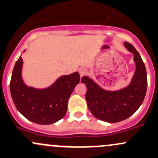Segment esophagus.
I'll list each match as a JSON object with an SVG mask.
<instances>
[{
    "instance_id": "obj_1",
    "label": "esophagus",
    "mask_w": 158,
    "mask_h": 158,
    "mask_svg": "<svg viewBox=\"0 0 158 158\" xmlns=\"http://www.w3.org/2000/svg\"><path fill=\"white\" fill-rule=\"evenodd\" d=\"M79 73L81 77H82V76H84L86 73H87V69H86L85 67H81V68H79Z\"/></svg>"
}]
</instances>
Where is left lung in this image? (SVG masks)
<instances>
[{"label":"left lung","instance_id":"left-lung-1","mask_svg":"<svg viewBox=\"0 0 158 158\" xmlns=\"http://www.w3.org/2000/svg\"><path fill=\"white\" fill-rule=\"evenodd\" d=\"M124 46L133 55L136 70L131 82L125 88L118 91H108L99 86L88 76H83L85 84V99L88 107L97 118L106 122L116 123L125 120L139 108L147 91V73L141 56L129 43Z\"/></svg>","mask_w":158,"mask_h":158}]
</instances>
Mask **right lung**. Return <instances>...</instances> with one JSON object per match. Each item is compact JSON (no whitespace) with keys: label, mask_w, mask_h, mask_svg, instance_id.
<instances>
[{"label":"right lung","mask_w":158,"mask_h":158,"mask_svg":"<svg viewBox=\"0 0 158 158\" xmlns=\"http://www.w3.org/2000/svg\"><path fill=\"white\" fill-rule=\"evenodd\" d=\"M22 66L23 60L20 56L15 62L10 84L17 110L29 121L39 124H51L63 118L69 98L80 80L79 72L60 76L49 87L38 89L25 84Z\"/></svg>","instance_id":"1"}]
</instances>
